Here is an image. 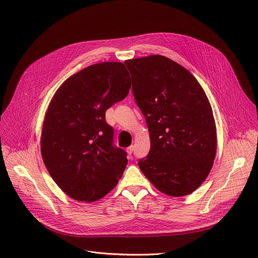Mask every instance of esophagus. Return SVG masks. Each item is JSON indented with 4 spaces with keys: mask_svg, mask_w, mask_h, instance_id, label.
<instances>
[{
    "mask_svg": "<svg viewBox=\"0 0 258 258\" xmlns=\"http://www.w3.org/2000/svg\"><path fill=\"white\" fill-rule=\"evenodd\" d=\"M133 151H134V146H133V145H131L130 147L126 148V153H127L130 156L133 154Z\"/></svg>",
    "mask_w": 258,
    "mask_h": 258,
    "instance_id": "1",
    "label": "esophagus"
}]
</instances>
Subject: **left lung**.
<instances>
[{"instance_id":"left-lung-1","label":"left lung","mask_w":258,"mask_h":258,"mask_svg":"<svg viewBox=\"0 0 258 258\" xmlns=\"http://www.w3.org/2000/svg\"><path fill=\"white\" fill-rule=\"evenodd\" d=\"M124 63L150 132L151 150L139 161L141 171L167 196L192 194L209 174L218 144L205 91L190 72L168 57L150 55Z\"/></svg>"}]
</instances>
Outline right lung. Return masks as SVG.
<instances>
[{
	"instance_id": "add662e5",
	"label": "right lung",
	"mask_w": 258,
	"mask_h": 258,
	"mask_svg": "<svg viewBox=\"0 0 258 258\" xmlns=\"http://www.w3.org/2000/svg\"><path fill=\"white\" fill-rule=\"evenodd\" d=\"M131 84L122 62L95 63L66 79L48 105L40 153L51 178L76 201L100 200L123 174L126 153L112 145L105 111L126 97Z\"/></svg>"
}]
</instances>
